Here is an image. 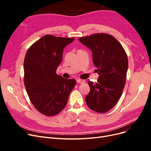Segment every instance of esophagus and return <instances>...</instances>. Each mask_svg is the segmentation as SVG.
Returning a JSON list of instances; mask_svg holds the SVG:
<instances>
[{"instance_id":"1","label":"esophagus","mask_w":151,"mask_h":151,"mask_svg":"<svg viewBox=\"0 0 151 151\" xmlns=\"http://www.w3.org/2000/svg\"><path fill=\"white\" fill-rule=\"evenodd\" d=\"M77 83H79V84H84L86 83V81H85V80H83V79H77Z\"/></svg>"}]
</instances>
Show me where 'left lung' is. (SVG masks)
<instances>
[{"label":"left lung","mask_w":151,"mask_h":151,"mask_svg":"<svg viewBox=\"0 0 151 151\" xmlns=\"http://www.w3.org/2000/svg\"><path fill=\"white\" fill-rule=\"evenodd\" d=\"M79 40L92 50L99 74L97 83L88 82L90 92L86 96V104L96 112H107L115 106L124 89L129 65L127 53L120 42L108 34L96 33Z\"/></svg>","instance_id":"left-lung-1"}]
</instances>
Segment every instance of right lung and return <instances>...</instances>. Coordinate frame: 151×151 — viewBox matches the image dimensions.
<instances>
[{
    "mask_svg": "<svg viewBox=\"0 0 151 151\" xmlns=\"http://www.w3.org/2000/svg\"><path fill=\"white\" fill-rule=\"evenodd\" d=\"M74 38L43 36L27 51L24 61V82L31 103L48 116L57 115L67 103L75 79L58 76L57 68L62 60L63 48Z\"/></svg>",
    "mask_w": 151,
    "mask_h": 151,
    "instance_id": "1",
    "label": "right lung"
}]
</instances>
